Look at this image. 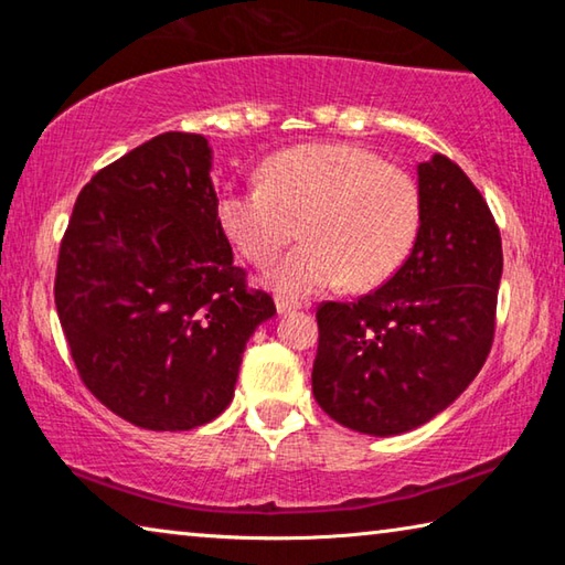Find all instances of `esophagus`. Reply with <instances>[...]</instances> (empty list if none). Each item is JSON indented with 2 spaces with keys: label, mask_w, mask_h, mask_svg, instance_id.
<instances>
[{
  "label": "esophagus",
  "mask_w": 565,
  "mask_h": 565,
  "mask_svg": "<svg viewBox=\"0 0 565 565\" xmlns=\"http://www.w3.org/2000/svg\"><path fill=\"white\" fill-rule=\"evenodd\" d=\"M299 309H301V303L296 299H289V296H276V311L279 313H294Z\"/></svg>",
  "instance_id": "esophagus-1"
}]
</instances>
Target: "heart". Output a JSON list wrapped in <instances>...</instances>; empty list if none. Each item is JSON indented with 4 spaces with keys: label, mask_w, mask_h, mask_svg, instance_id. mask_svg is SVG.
<instances>
[{
    "label": "heart",
    "mask_w": 565,
    "mask_h": 565,
    "mask_svg": "<svg viewBox=\"0 0 565 565\" xmlns=\"http://www.w3.org/2000/svg\"><path fill=\"white\" fill-rule=\"evenodd\" d=\"M216 216L256 266L271 264L301 232L306 242L266 274L276 291L311 296L347 281L384 284L414 246L420 191L406 169L353 145H303L262 167V184L228 186Z\"/></svg>",
    "instance_id": "heart-1"
}]
</instances>
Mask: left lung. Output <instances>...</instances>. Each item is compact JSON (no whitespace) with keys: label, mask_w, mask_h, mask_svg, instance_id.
Here are the masks:
<instances>
[{"label":"left lung","mask_w":565,"mask_h":565,"mask_svg":"<svg viewBox=\"0 0 565 565\" xmlns=\"http://www.w3.org/2000/svg\"><path fill=\"white\" fill-rule=\"evenodd\" d=\"M420 226L408 259L356 301H321L311 388L341 426L394 436L463 394L495 331L499 224L466 171L436 154L418 167Z\"/></svg>","instance_id":"left-lung-1"}]
</instances>
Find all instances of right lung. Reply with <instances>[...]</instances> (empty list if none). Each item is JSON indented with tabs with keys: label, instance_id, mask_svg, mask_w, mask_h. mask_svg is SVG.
Returning a JSON list of instances; mask_svg holds the SVG:
<instances>
[{
	"label": "right lung",
	"instance_id": "add662e5",
	"mask_svg": "<svg viewBox=\"0 0 565 565\" xmlns=\"http://www.w3.org/2000/svg\"><path fill=\"white\" fill-rule=\"evenodd\" d=\"M202 134L167 131L99 169L62 236L54 303L82 384L147 431H189L234 396L276 313L216 216Z\"/></svg>",
	"mask_w": 565,
	"mask_h": 565
}]
</instances>
